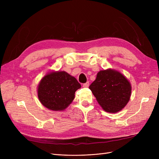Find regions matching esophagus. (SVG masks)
I'll return each mask as SVG.
<instances>
[{
  "label": "esophagus",
  "instance_id": "esophagus-1",
  "mask_svg": "<svg viewBox=\"0 0 159 159\" xmlns=\"http://www.w3.org/2000/svg\"><path fill=\"white\" fill-rule=\"evenodd\" d=\"M89 85V83L88 81V82H86V83L83 84V87L84 88H88Z\"/></svg>",
  "mask_w": 159,
  "mask_h": 159
}]
</instances>
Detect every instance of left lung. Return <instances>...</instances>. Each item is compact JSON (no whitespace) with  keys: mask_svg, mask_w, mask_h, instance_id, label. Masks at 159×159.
Returning <instances> with one entry per match:
<instances>
[{"mask_svg":"<svg viewBox=\"0 0 159 159\" xmlns=\"http://www.w3.org/2000/svg\"><path fill=\"white\" fill-rule=\"evenodd\" d=\"M89 89L104 111L115 113L128 103L132 88L129 81L121 72L109 68L98 72Z\"/></svg>","mask_w":159,"mask_h":159,"instance_id":"left-lung-1","label":"left lung"}]
</instances>
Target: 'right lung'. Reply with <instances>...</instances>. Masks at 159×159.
Returning <instances> with one entry per match:
<instances>
[{
	"mask_svg": "<svg viewBox=\"0 0 159 159\" xmlns=\"http://www.w3.org/2000/svg\"><path fill=\"white\" fill-rule=\"evenodd\" d=\"M80 84L64 71H49L38 85V98L45 107L54 111L65 110L73 102Z\"/></svg>",
	"mask_w": 159,
	"mask_h": 159,
	"instance_id": "1",
	"label": "right lung"
}]
</instances>
